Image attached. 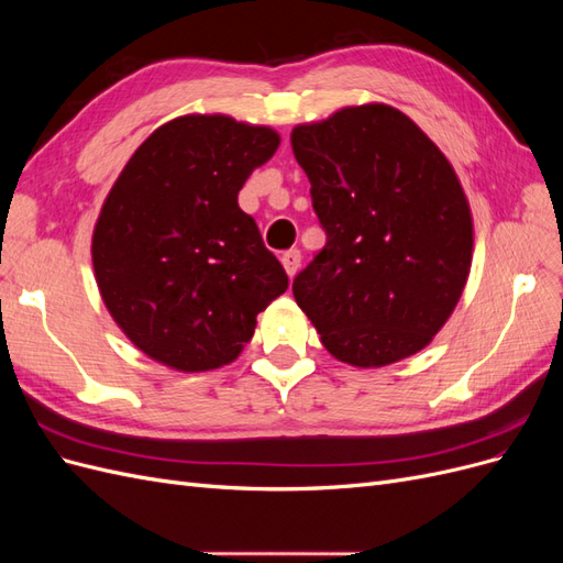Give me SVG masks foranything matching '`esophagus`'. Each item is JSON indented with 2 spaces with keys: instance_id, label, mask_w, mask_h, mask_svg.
Masks as SVG:
<instances>
[{
  "instance_id": "obj_1",
  "label": "esophagus",
  "mask_w": 563,
  "mask_h": 563,
  "mask_svg": "<svg viewBox=\"0 0 563 563\" xmlns=\"http://www.w3.org/2000/svg\"><path fill=\"white\" fill-rule=\"evenodd\" d=\"M282 265H284L288 277H296V272H298V267H300V251H298V249L286 251V253L282 255Z\"/></svg>"
}]
</instances>
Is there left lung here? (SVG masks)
I'll use <instances>...</instances> for the list:
<instances>
[{
    "label": "left lung",
    "mask_w": 563,
    "mask_h": 563,
    "mask_svg": "<svg viewBox=\"0 0 563 563\" xmlns=\"http://www.w3.org/2000/svg\"><path fill=\"white\" fill-rule=\"evenodd\" d=\"M327 246L294 279L338 362L380 368L432 343L463 296L474 225L451 162L411 117L350 106L291 131Z\"/></svg>",
    "instance_id": "1"
}]
</instances>
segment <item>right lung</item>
<instances>
[{"instance_id":"add662e5","label":"right lung","mask_w":563,"mask_h":563,"mask_svg":"<svg viewBox=\"0 0 563 563\" xmlns=\"http://www.w3.org/2000/svg\"><path fill=\"white\" fill-rule=\"evenodd\" d=\"M275 129L183 114L133 152L91 236L100 298L131 343L174 371L232 364L288 288L236 195L272 159Z\"/></svg>"}]
</instances>
